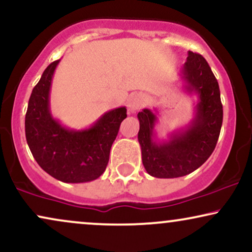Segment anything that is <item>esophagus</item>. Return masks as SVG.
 Listing matches in <instances>:
<instances>
[{
	"mask_svg": "<svg viewBox=\"0 0 252 252\" xmlns=\"http://www.w3.org/2000/svg\"><path fill=\"white\" fill-rule=\"evenodd\" d=\"M144 101H145V98H144V96H143V95H141V94L132 95V96L128 100V109H129V111L133 113V111L138 110L139 108H141L143 104H144Z\"/></svg>",
	"mask_w": 252,
	"mask_h": 252,
	"instance_id": "obj_1",
	"label": "esophagus"
}]
</instances>
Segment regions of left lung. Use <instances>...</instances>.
I'll use <instances>...</instances> for the list:
<instances>
[{
    "label": "left lung",
    "instance_id": "8db88e82",
    "mask_svg": "<svg viewBox=\"0 0 252 252\" xmlns=\"http://www.w3.org/2000/svg\"><path fill=\"white\" fill-rule=\"evenodd\" d=\"M180 75L185 92L197 96L194 119L189 126L172 132L167 141H159L155 132L158 111L143 109L137 115L143 165L156 178L168 179L192 173L213 154L221 131L223 109L220 88L206 59L189 51Z\"/></svg>",
    "mask_w": 252,
    "mask_h": 252
}]
</instances>
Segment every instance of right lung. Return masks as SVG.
Listing matches in <instances>:
<instances>
[{"label": "right lung", "mask_w": 252, "mask_h": 252, "mask_svg": "<svg viewBox=\"0 0 252 252\" xmlns=\"http://www.w3.org/2000/svg\"><path fill=\"white\" fill-rule=\"evenodd\" d=\"M59 62L47 66L32 89L25 115V137L33 158L46 173L63 183H87L106 170L126 108L107 111L87 129L63 126L50 109L51 84Z\"/></svg>", "instance_id": "1"}]
</instances>
